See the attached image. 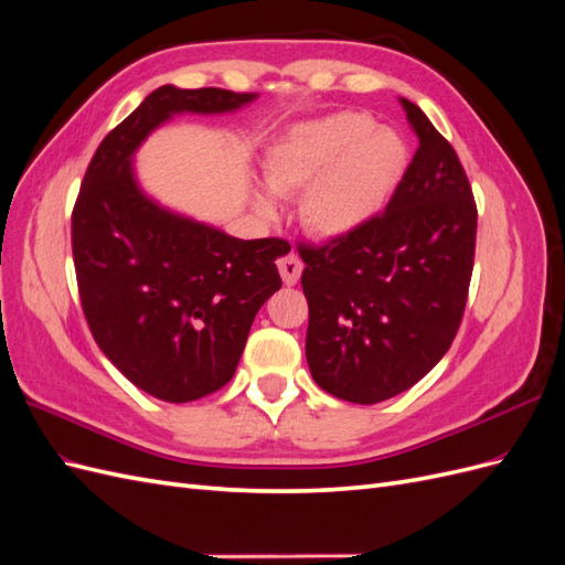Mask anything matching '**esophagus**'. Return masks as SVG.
<instances>
[{
	"label": "esophagus",
	"mask_w": 565,
	"mask_h": 565,
	"mask_svg": "<svg viewBox=\"0 0 565 565\" xmlns=\"http://www.w3.org/2000/svg\"><path fill=\"white\" fill-rule=\"evenodd\" d=\"M278 268H280V276H282L285 285H297L299 278H301L303 264H301V259H299L295 252H289L278 262Z\"/></svg>",
	"instance_id": "esophagus-1"
}]
</instances>
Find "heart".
<instances>
[{"label": "heart", "instance_id": "b5f03b06", "mask_svg": "<svg viewBox=\"0 0 565 565\" xmlns=\"http://www.w3.org/2000/svg\"><path fill=\"white\" fill-rule=\"evenodd\" d=\"M403 136L365 113H332L282 131L264 158L273 193L299 195L301 221L324 241L363 231L377 218L407 172ZM262 214L276 212L268 193L254 195Z\"/></svg>", "mask_w": 565, "mask_h": 565}]
</instances>
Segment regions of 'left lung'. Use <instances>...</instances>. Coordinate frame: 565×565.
I'll use <instances>...</instances> for the list:
<instances>
[{
    "instance_id": "8db88e82",
    "label": "left lung",
    "mask_w": 565,
    "mask_h": 565,
    "mask_svg": "<svg viewBox=\"0 0 565 565\" xmlns=\"http://www.w3.org/2000/svg\"><path fill=\"white\" fill-rule=\"evenodd\" d=\"M419 148L384 214L322 247L299 245L306 361L332 396L372 405L417 384L465 316L476 202L455 148L401 98Z\"/></svg>"
}]
</instances>
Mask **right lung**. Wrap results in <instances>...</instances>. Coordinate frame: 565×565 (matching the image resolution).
Instances as JSON below:
<instances>
[{
	"mask_svg": "<svg viewBox=\"0 0 565 565\" xmlns=\"http://www.w3.org/2000/svg\"><path fill=\"white\" fill-rule=\"evenodd\" d=\"M256 94L179 89L146 96L89 162L73 210L82 311L98 349L125 377L167 403L228 384L264 301L278 292L280 237L237 241L143 193L134 152L179 113L221 115Z\"/></svg>",
	"mask_w": 565,
	"mask_h": 565,
	"instance_id": "1",
	"label": "right lung"
}]
</instances>
